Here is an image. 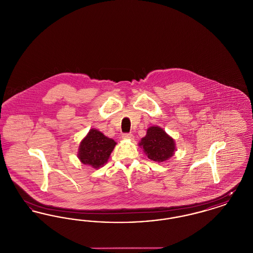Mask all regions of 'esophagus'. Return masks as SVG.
Segmentation results:
<instances>
[{
  "label": "esophagus",
  "instance_id": "1",
  "mask_svg": "<svg viewBox=\"0 0 253 253\" xmlns=\"http://www.w3.org/2000/svg\"><path fill=\"white\" fill-rule=\"evenodd\" d=\"M122 137L124 138V139H133V134L131 133V132H126V133H123L122 134Z\"/></svg>",
  "mask_w": 253,
  "mask_h": 253
}]
</instances>
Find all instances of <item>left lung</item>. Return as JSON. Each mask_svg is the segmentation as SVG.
Instances as JSON below:
<instances>
[{"label":"left lung","mask_w":253,"mask_h":253,"mask_svg":"<svg viewBox=\"0 0 253 253\" xmlns=\"http://www.w3.org/2000/svg\"><path fill=\"white\" fill-rule=\"evenodd\" d=\"M148 157L156 162H163L173 155L175 150L173 139L161 128L150 127L139 143Z\"/></svg>","instance_id":"1"}]
</instances>
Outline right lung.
<instances>
[{
    "label": "right lung",
    "instance_id": "obj_1",
    "mask_svg": "<svg viewBox=\"0 0 253 253\" xmlns=\"http://www.w3.org/2000/svg\"><path fill=\"white\" fill-rule=\"evenodd\" d=\"M116 144L113 139L105 136L102 132L91 129L81 142L79 158L84 164L99 168L107 162Z\"/></svg>",
    "mask_w": 253,
    "mask_h": 253
}]
</instances>
